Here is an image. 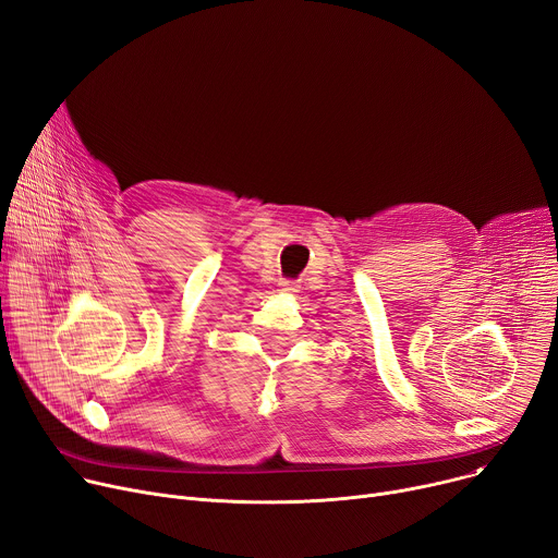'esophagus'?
Returning <instances> with one entry per match:
<instances>
[{"instance_id":"obj_1","label":"esophagus","mask_w":558,"mask_h":558,"mask_svg":"<svg viewBox=\"0 0 558 558\" xmlns=\"http://www.w3.org/2000/svg\"><path fill=\"white\" fill-rule=\"evenodd\" d=\"M279 286H281V290H288V292H294V290H298V283H294V281H281Z\"/></svg>"}]
</instances>
